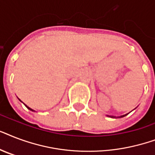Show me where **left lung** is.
Instances as JSON below:
<instances>
[{"label":"left lung","mask_w":155,"mask_h":155,"mask_svg":"<svg viewBox=\"0 0 155 155\" xmlns=\"http://www.w3.org/2000/svg\"><path fill=\"white\" fill-rule=\"evenodd\" d=\"M135 109V108H134ZM129 113H127V114H125V115H122V116H120V117H115V116H109V115H107L108 117H112V118H120V117H125L126 115H128Z\"/></svg>","instance_id":"1"}]
</instances>
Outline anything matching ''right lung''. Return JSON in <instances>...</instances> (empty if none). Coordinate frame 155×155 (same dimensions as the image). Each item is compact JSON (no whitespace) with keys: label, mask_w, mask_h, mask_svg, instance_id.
<instances>
[{"label":"right lung","mask_w":155,"mask_h":155,"mask_svg":"<svg viewBox=\"0 0 155 155\" xmlns=\"http://www.w3.org/2000/svg\"><path fill=\"white\" fill-rule=\"evenodd\" d=\"M18 100H19V101H20L21 102H22V101H21L20 99H18ZM22 103H23V102H22ZM23 104H24V103H23ZM25 107H26V108H27L28 109H30V111H33V112H35V111L34 110V109H32V108H30V107H29V106H27V105H26V104H25Z\"/></svg>","instance_id":"1"}]
</instances>
